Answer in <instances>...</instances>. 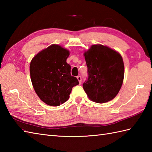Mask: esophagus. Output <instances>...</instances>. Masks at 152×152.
Wrapping results in <instances>:
<instances>
[{"instance_id": "esophagus-1", "label": "esophagus", "mask_w": 152, "mask_h": 152, "mask_svg": "<svg viewBox=\"0 0 152 152\" xmlns=\"http://www.w3.org/2000/svg\"><path fill=\"white\" fill-rule=\"evenodd\" d=\"M77 79H78L79 83H81V82H82V78H81V76H77Z\"/></svg>"}]
</instances>
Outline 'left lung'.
<instances>
[{"label": "left lung", "mask_w": 152, "mask_h": 152, "mask_svg": "<svg viewBox=\"0 0 152 152\" xmlns=\"http://www.w3.org/2000/svg\"><path fill=\"white\" fill-rule=\"evenodd\" d=\"M88 78L83 88L91 101L104 103L115 97L124 78V63L119 52L101 44L85 51Z\"/></svg>", "instance_id": "8db88e82"}]
</instances>
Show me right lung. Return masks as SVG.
I'll use <instances>...</instances> for the list:
<instances>
[{
  "mask_svg": "<svg viewBox=\"0 0 152 152\" xmlns=\"http://www.w3.org/2000/svg\"><path fill=\"white\" fill-rule=\"evenodd\" d=\"M70 51L52 44L38 53L30 63L31 80L35 92L46 104L59 106L70 97L74 86L79 84L70 74L66 63Z\"/></svg>",
  "mask_w": 152,
  "mask_h": 152,
  "instance_id": "1",
  "label": "right lung"
}]
</instances>
